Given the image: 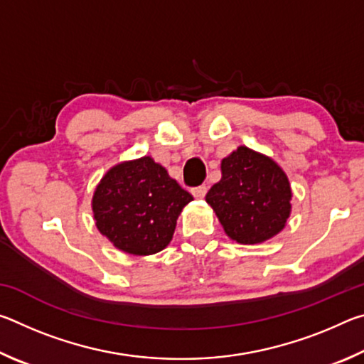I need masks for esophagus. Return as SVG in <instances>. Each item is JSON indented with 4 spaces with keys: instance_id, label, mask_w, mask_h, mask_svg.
I'll return each instance as SVG.
<instances>
[{
    "instance_id": "1",
    "label": "esophagus",
    "mask_w": 364,
    "mask_h": 364,
    "mask_svg": "<svg viewBox=\"0 0 364 364\" xmlns=\"http://www.w3.org/2000/svg\"><path fill=\"white\" fill-rule=\"evenodd\" d=\"M191 193H193V196L197 197V199H202V197H205L207 194V186L205 184H200V186H196L191 189Z\"/></svg>"
}]
</instances>
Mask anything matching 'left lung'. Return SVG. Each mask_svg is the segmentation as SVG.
<instances>
[{
	"mask_svg": "<svg viewBox=\"0 0 364 364\" xmlns=\"http://www.w3.org/2000/svg\"><path fill=\"white\" fill-rule=\"evenodd\" d=\"M291 197V184L279 165L241 146L221 160V180L205 200L232 241L258 244L284 228Z\"/></svg>",
	"mask_w": 364,
	"mask_h": 364,
	"instance_id": "left-lung-1",
	"label": "left lung"
}]
</instances>
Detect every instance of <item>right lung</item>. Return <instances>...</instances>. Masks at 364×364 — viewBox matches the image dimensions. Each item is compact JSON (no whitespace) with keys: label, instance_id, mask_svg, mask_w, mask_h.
I'll return each mask as SVG.
<instances>
[{"label":"right lung","instance_id":"add662e5","mask_svg":"<svg viewBox=\"0 0 364 364\" xmlns=\"http://www.w3.org/2000/svg\"><path fill=\"white\" fill-rule=\"evenodd\" d=\"M193 200L151 157L110 168L93 196L97 230L117 249L151 255L168 245L178 215Z\"/></svg>","mask_w":364,"mask_h":364}]
</instances>
